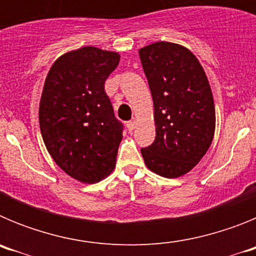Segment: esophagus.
<instances>
[{"mask_svg": "<svg viewBox=\"0 0 256 256\" xmlns=\"http://www.w3.org/2000/svg\"><path fill=\"white\" fill-rule=\"evenodd\" d=\"M126 126H128V130H133L136 128V120H130L126 123Z\"/></svg>", "mask_w": 256, "mask_h": 256, "instance_id": "esophagus-1", "label": "esophagus"}]
</instances>
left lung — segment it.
<instances>
[{
    "label": "left lung",
    "mask_w": 256,
    "mask_h": 256,
    "mask_svg": "<svg viewBox=\"0 0 256 256\" xmlns=\"http://www.w3.org/2000/svg\"><path fill=\"white\" fill-rule=\"evenodd\" d=\"M154 101L156 137L141 148L144 164L165 178L188 173L206 154L216 130L212 88L196 56L172 42L140 50Z\"/></svg>",
    "instance_id": "8db88e82"
}]
</instances>
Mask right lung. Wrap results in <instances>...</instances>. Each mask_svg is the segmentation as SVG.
Wrapping results in <instances>:
<instances>
[{
	"label": "right lung",
	"mask_w": 256,
	"mask_h": 256,
	"mask_svg": "<svg viewBox=\"0 0 256 256\" xmlns=\"http://www.w3.org/2000/svg\"><path fill=\"white\" fill-rule=\"evenodd\" d=\"M116 52L82 47L64 54L47 74L40 126L47 151L66 174L96 183L112 173L123 138L105 80L119 64Z\"/></svg>",
	"instance_id": "obj_1"
}]
</instances>
